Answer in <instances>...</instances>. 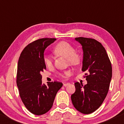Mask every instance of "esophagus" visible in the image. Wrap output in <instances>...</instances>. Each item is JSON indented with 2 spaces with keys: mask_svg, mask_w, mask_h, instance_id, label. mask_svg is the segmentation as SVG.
<instances>
[{
  "mask_svg": "<svg viewBox=\"0 0 124 124\" xmlns=\"http://www.w3.org/2000/svg\"><path fill=\"white\" fill-rule=\"evenodd\" d=\"M70 84V83H63V86H67V85H68Z\"/></svg>",
  "mask_w": 124,
  "mask_h": 124,
  "instance_id": "obj_1",
  "label": "esophagus"
}]
</instances>
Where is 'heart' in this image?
I'll return each instance as SVG.
<instances>
[{
	"label": "heart",
	"instance_id": "heart-1",
	"mask_svg": "<svg viewBox=\"0 0 124 124\" xmlns=\"http://www.w3.org/2000/svg\"><path fill=\"white\" fill-rule=\"evenodd\" d=\"M54 53L67 57V61L71 65H77L79 63L81 56L78 53L75 51L74 48L71 44L65 41H61L55 46L53 49ZM44 62L47 67H51L53 65V60L49 56L44 57ZM69 71H65L59 75L61 77H67L70 74Z\"/></svg>",
	"mask_w": 124,
	"mask_h": 124
}]
</instances>
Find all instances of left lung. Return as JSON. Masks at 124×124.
I'll return each mask as SVG.
<instances>
[{"instance_id":"8db88e82","label":"left lung","mask_w":124,"mask_h":124,"mask_svg":"<svg viewBox=\"0 0 124 124\" xmlns=\"http://www.w3.org/2000/svg\"><path fill=\"white\" fill-rule=\"evenodd\" d=\"M75 39L83 48L82 71L87 72L84 76L87 84L74 83L76 91L71 95V101L78 112L90 114L100 107L107 96L112 76V64L106 49L98 41L84 37Z\"/></svg>"}]
</instances>
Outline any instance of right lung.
I'll return each instance as SVG.
<instances>
[{"instance_id":"add662e5","label":"right lung","mask_w":124,"mask_h":124,"mask_svg":"<svg viewBox=\"0 0 124 124\" xmlns=\"http://www.w3.org/2000/svg\"><path fill=\"white\" fill-rule=\"evenodd\" d=\"M56 38H41L29 44L23 50L18 62L17 85L22 102L27 110L36 115L45 114L50 110L57 91L62 83L42 84L41 72L46 69L44 52Z\"/></svg>"}]
</instances>
